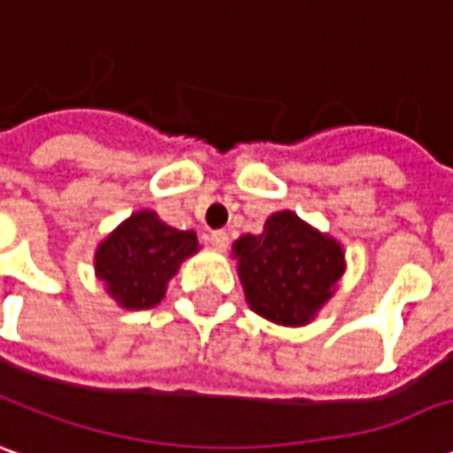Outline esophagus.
<instances>
[{"label":"esophagus","mask_w":453,"mask_h":453,"mask_svg":"<svg viewBox=\"0 0 453 453\" xmlns=\"http://www.w3.org/2000/svg\"><path fill=\"white\" fill-rule=\"evenodd\" d=\"M227 242H230V238H227L226 230H213L211 233V245H213L215 250H226Z\"/></svg>","instance_id":"obj_1"}]
</instances>
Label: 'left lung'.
<instances>
[{
	"mask_svg": "<svg viewBox=\"0 0 453 453\" xmlns=\"http://www.w3.org/2000/svg\"><path fill=\"white\" fill-rule=\"evenodd\" d=\"M233 255L252 312L285 327L307 325L344 273L342 245L292 211L270 215L260 235L235 240Z\"/></svg>",
	"mask_w": 453,
	"mask_h": 453,
	"instance_id": "1",
	"label": "left lung"
}]
</instances>
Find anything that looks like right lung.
<instances>
[{
	"instance_id": "1",
	"label": "right lung",
	"mask_w": 453,
	"mask_h": 453,
	"mask_svg": "<svg viewBox=\"0 0 453 453\" xmlns=\"http://www.w3.org/2000/svg\"><path fill=\"white\" fill-rule=\"evenodd\" d=\"M193 252H198L193 230H178L153 211H138L98 245L94 265L121 307L149 310L161 303L168 280Z\"/></svg>"
}]
</instances>
